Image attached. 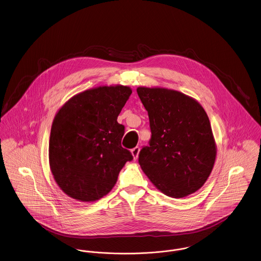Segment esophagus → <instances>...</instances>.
Listing matches in <instances>:
<instances>
[{"label": "esophagus", "instance_id": "obj_1", "mask_svg": "<svg viewBox=\"0 0 261 261\" xmlns=\"http://www.w3.org/2000/svg\"><path fill=\"white\" fill-rule=\"evenodd\" d=\"M139 152H140V148H139V147H135L134 149H131V153H132V155H133L134 161H136L137 159H138Z\"/></svg>", "mask_w": 261, "mask_h": 261}]
</instances>
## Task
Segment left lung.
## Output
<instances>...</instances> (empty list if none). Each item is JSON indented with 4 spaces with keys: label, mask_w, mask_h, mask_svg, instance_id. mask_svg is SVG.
Segmentation results:
<instances>
[{
    "label": "left lung",
    "mask_w": 261,
    "mask_h": 261,
    "mask_svg": "<svg viewBox=\"0 0 261 261\" xmlns=\"http://www.w3.org/2000/svg\"><path fill=\"white\" fill-rule=\"evenodd\" d=\"M148 112L151 138L139 163L164 195L181 199L197 192L210 177L217 147L210 118L198 100L167 88L138 87Z\"/></svg>",
    "instance_id": "1"
}]
</instances>
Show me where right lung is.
Wrapping results in <instances>:
<instances>
[{
    "label": "right lung",
    "mask_w": 261,
    "mask_h": 261,
    "mask_svg": "<svg viewBox=\"0 0 261 261\" xmlns=\"http://www.w3.org/2000/svg\"><path fill=\"white\" fill-rule=\"evenodd\" d=\"M132 89L99 86L68 99L53 120L49 162L58 186L68 197L91 202L108 195L125 163L124 126L117 122Z\"/></svg>",
    "instance_id": "1"
}]
</instances>
